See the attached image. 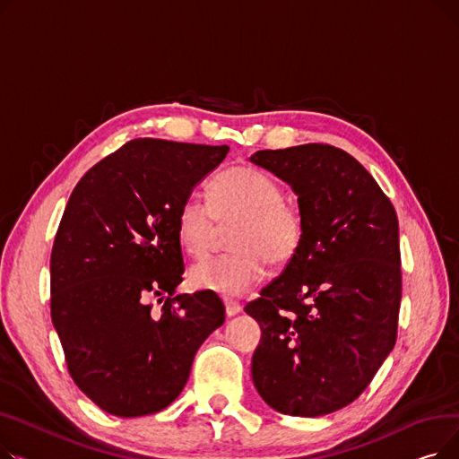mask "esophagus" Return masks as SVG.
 <instances>
[{
	"instance_id": "esophagus-1",
	"label": "esophagus",
	"mask_w": 459,
	"mask_h": 459,
	"mask_svg": "<svg viewBox=\"0 0 459 459\" xmlns=\"http://www.w3.org/2000/svg\"><path fill=\"white\" fill-rule=\"evenodd\" d=\"M225 308H227V316H236L238 312H242V303L227 299L225 301Z\"/></svg>"
}]
</instances>
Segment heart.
Here are the masks:
<instances>
[{"label": "heart", "mask_w": 459, "mask_h": 459, "mask_svg": "<svg viewBox=\"0 0 459 459\" xmlns=\"http://www.w3.org/2000/svg\"><path fill=\"white\" fill-rule=\"evenodd\" d=\"M221 227L230 232L229 255L199 262L191 284L225 299L244 296L268 275V260L284 266L299 253L307 215L299 201L282 195L281 184L255 167L236 165L210 182L208 201L187 197L177 212L180 246L193 258H204Z\"/></svg>", "instance_id": "heart-1"}]
</instances>
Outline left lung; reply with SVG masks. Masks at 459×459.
Here are the masks:
<instances>
[{"label": "left lung", "instance_id": "8db88e82", "mask_svg": "<svg viewBox=\"0 0 459 459\" xmlns=\"http://www.w3.org/2000/svg\"><path fill=\"white\" fill-rule=\"evenodd\" d=\"M307 215L296 258L246 305L262 329L253 381L275 411L322 417L360 396L396 344L398 217L374 177L322 143L258 151Z\"/></svg>", "mask_w": 459, "mask_h": 459}]
</instances>
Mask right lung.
Masks as SVG:
<instances>
[{"instance_id":"obj_1","label":"right lung","mask_w":459,"mask_h":459,"mask_svg":"<svg viewBox=\"0 0 459 459\" xmlns=\"http://www.w3.org/2000/svg\"><path fill=\"white\" fill-rule=\"evenodd\" d=\"M227 152L139 137L72 191L50 258L52 322L70 377L106 413L143 417L175 402L197 350L225 322L220 296L175 288L184 275L177 212Z\"/></svg>"}]
</instances>
